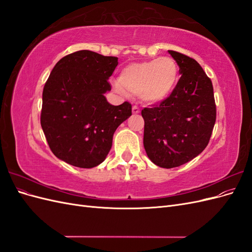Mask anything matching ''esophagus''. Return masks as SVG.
I'll list each match as a JSON object with an SVG mask.
<instances>
[{"label":"esophagus","mask_w":252,"mask_h":252,"mask_svg":"<svg viewBox=\"0 0 252 252\" xmlns=\"http://www.w3.org/2000/svg\"><path fill=\"white\" fill-rule=\"evenodd\" d=\"M132 113L133 114H139L140 113V108L136 105L132 106Z\"/></svg>","instance_id":"34e87169"}]
</instances>
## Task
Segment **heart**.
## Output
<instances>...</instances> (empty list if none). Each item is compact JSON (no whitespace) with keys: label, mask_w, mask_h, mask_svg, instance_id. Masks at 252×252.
Here are the masks:
<instances>
[{"label":"heart","mask_w":252,"mask_h":252,"mask_svg":"<svg viewBox=\"0 0 252 252\" xmlns=\"http://www.w3.org/2000/svg\"><path fill=\"white\" fill-rule=\"evenodd\" d=\"M120 93L139 94L147 104H158L168 98L179 82V66L169 57L129 64L121 70Z\"/></svg>","instance_id":"heart-1"}]
</instances>
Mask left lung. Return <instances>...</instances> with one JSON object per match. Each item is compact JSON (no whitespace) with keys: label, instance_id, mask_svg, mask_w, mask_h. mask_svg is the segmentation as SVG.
I'll return each mask as SVG.
<instances>
[{"label":"left lung","instance_id":"8db88e82","mask_svg":"<svg viewBox=\"0 0 252 252\" xmlns=\"http://www.w3.org/2000/svg\"><path fill=\"white\" fill-rule=\"evenodd\" d=\"M181 78L172 94L144 108V148L151 162L173 168L191 161L207 146L217 119L211 80L194 59L168 50Z\"/></svg>","mask_w":252,"mask_h":252}]
</instances>
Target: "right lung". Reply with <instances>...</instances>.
Here are the masks:
<instances>
[{"label":"right lung","mask_w":252,"mask_h":252,"mask_svg":"<svg viewBox=\"0 0 252 252\" xmlns=\"http://www.w3.org/2000/svg\"><path fill=\"white\" fill-rule=\"evenodd\" d=\"M118 58L80 50L61 59L43 89L41 126L51 151L80 168L100 165L113 133L131 116V104L106 100Z\"/></svg>","instance_id":"obj_1"}]
</instances>
